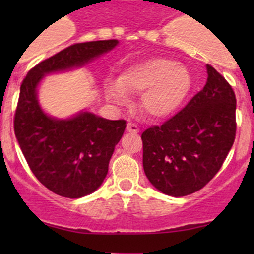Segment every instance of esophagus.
<instances>
[{
	"instance_id": "1",
	"label": "esophagus",
	"mask_w": 254,
	"mask_h": 254,
	"mask_svg": "<svg viewBox=\"0 0 254 254\" xmlns=\"http://www.w3.org/2000/svg\"><path fill=\"white\" fill-rule=\"evenodd\" d=\"M127 130L129 132H132V134H139L140 132V127L136 124H134V123H129L127 127Z\"/></svg>"
}]
</instances>
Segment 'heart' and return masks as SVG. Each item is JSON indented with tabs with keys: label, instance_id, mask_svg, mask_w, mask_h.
Returning a JSON list of instances; mask_svg holds the SVG:
<instances>
[{
	"label": "heart",
	"instance_id": "heart-1",
	"mask_svg": "<svg viewBox=\"0 0 254 254\" xmlns=\"http://www.w3.org/2000/svg\"><path fill=\"white\" fill-rule=\"evenodd\" d=\"M191 87V77L184 66L172 59L152 58L122 72L118 82H107L106 93L122 103L127 94H142L140 107L151 118H165L183 103Z\"/></svg>",
	"mask_w": 254,
	"mask_h": 254
}]
</instances>
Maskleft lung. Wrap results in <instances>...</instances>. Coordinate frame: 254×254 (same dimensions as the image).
Segmentation results:
<instances>
[{
  "instance_id": "obj_1",
  "label": "left lung",
  "mask_w": 254,
  "mask_h": 254,
  "mask_svg": "<svg viewBox=\"0 0 254 254\" xmlns=\"http://www.w3.org/2000/svg\"><path fill=\"white\" fill-rule=\"evenodd\" d=\"M206 84L183 109L142 132V165L155 188L171 196L200 190L219 172L236 136V96L207 65Z\"/></svg>"
}]
</instances>
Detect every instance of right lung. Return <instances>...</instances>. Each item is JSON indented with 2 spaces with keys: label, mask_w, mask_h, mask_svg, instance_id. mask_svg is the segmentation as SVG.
Returning <instances> with one entry per match:
<instances>
[{
  "label": "right lung",
  "mask_w": 254,
  "mask_h": 254,
  "mask_svg": "<svg viewBox=\"0 0 254 254\" xmlns=\"http://www.w3.org/2000/svg\"><path fill=\"white\" fill-rule=\"evenodd\" d=\"M117 44V39H109L70 45L30 68L20 84L14 134L38 181L60 196L81 198L103 183L127 120H108L88 112L72 119H53L38 103V83L49 72L84 65Z\"/></svg>",
  "instance_id": "add662e5"
}]
</instances>
